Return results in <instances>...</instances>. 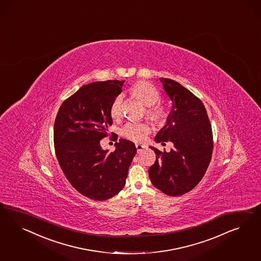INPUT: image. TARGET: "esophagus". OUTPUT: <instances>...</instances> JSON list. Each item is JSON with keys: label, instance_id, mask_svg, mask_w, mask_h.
Segmentation results:
<instances>
[{"label": "esophagus", "instance_id": "1", "mask_svg": "<svg viewBox=\"0 0 261 261\" xmlns=\"http://www.w3.org/2000/svg\"><path fill=\"white\" fill-rule=\"evenodd\" d=\"M145 146L143 145V144H136V148H137V151L140 153L141 151H142V149L144 148Z\"/></svg>", "mask_w": 261, "mask_h": 261}]
</instances>
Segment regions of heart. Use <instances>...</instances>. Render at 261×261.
I'll return each instance as SVG.
<instances>
[{"instance_id":"obj_1","label":"heart","mask_w":261,"mask_h":261,"mask_svg":"<svg viewBox=\"0 0 261 261\" xmlns=\"http://www.w3.org/2000/svg\"><path fill=\"white\" fill-rule=\"evenodd\" d=\"M130 94L140 100L146 107V116L157 123H163L166 121L168 112L166 107L158 103L161 99V95L158 89L146 81H139L135 83L129 89ZM123 110V95H118L111 103V117L114 119L120 118ZM152 127L148 122H134L129 121L124 124L120 134L127 140L135 142H142L150 134Z\"/></svg>"}]
</instances>
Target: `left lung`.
Instances as JSON below:
<instances>
[{"instance_id":"8db88e82","label":"left lung","mask_w":261,"mask_h":261,"mask_svg":"<svg viewBox=\"0 0 261 261\" xmlns=\"http://www.w3.org/2000/svg\"><path fill=\"white\" fill-rule=\"evenodd\" d=\"M173 105L157 142H173L170 152L150 147L156 161L148 169L153 186L169 196H180L204 177L213 149V130L203 102L172 79H160Z\"/></svg>"}]
</instances>
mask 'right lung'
<instances>
[{"instance_id":"add662e5","label":"right lung","mask_w":261,"mask_h":261,"mask_svg":"<svg viewBox=\"0 0 261 261\" xmlns=\"http://www.w3.org/2000/svg\"><path fill=\"white\" fill-rule=\"evenodd\" d=\"M124 81L82 86L62 103L55 120V149L62 171L79 193L96 201L112 198L123 189L137 153L134 143L124 139L116 142V150L111 153L100 146L113 123L111 103L121 93ZM112 138L117 141L118 135Z\"/></svg>"}]
</instances>
